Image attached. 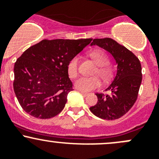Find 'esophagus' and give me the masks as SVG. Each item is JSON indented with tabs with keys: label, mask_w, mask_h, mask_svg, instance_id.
Instances as JSON below:
<instances>
[{
	"label": "esophagus",
	"mask_w": 159,
	"mask_h": 159,
	"mask_svg": "<svg viewBox=\"0 0 159 159\" xmlns=\"http://www.w3.org/2000/svg\"><path fill=\"white\" fill-rule=\"evenodd\" d=\"M80 92L81 93V94H82V95H83V96H84V97H86V96L88 95V93H87L83 92V91H80Z\"/></svg>",
	"instance_id": "34e87169"
}]
</instances>
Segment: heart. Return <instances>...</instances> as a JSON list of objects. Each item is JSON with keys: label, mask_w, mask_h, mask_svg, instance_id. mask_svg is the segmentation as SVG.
<instances>
[{"label": "heart", "mask_w": 159, "mask_h": 159, "mask_svg": "<svg viewBox=\"0 0 159 159\" xmlns=\"http://www.w3.org/2000/svg\"><path fill=\"white\" fill-rule=\"evenodd\" d=\"M89 56L92 58L98 68L95 71V74L99 75L103 80H107L111 77V71L109 67L107 66L108 59L106 55L100 50H93L89 52ZM78 64L79 57L74 56L69 61L67 64V73L70 78H76L78 75ZM101 85L100 78L97 76L92 77H81L75 83V87L80 91L87 92L100 87Z\"/></svg>", "instance_id": "b5f03b06"}]
</instances>
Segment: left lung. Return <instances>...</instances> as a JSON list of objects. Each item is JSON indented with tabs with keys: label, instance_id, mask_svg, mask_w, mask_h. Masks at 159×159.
Wrapping results in <instances>:
<instances>
[{
	"label": "left lung",
	"instance_id": "8db88e82",
	"mask_svg": "<svg viewBox=\"0 0 159 159\" xmlns=\"http://www.w3.org/2000/svg\"><path fill=\"white\" fill-rule=\"evenodd\" d=\"M90 45H97L112 56L117 73L106 89L111 95L96 93L98 101L89 110L101 119H118L132 107L137 100L142 80L141 62L131 51L111 39H93Z\"/></svg>",
	"mask_w": 159,
	"mask_h": 159
}]
</instances>
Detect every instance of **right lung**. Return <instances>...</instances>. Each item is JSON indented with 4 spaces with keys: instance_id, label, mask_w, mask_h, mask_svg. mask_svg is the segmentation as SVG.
<instances>
[{
    "instance_id": "right-lung-1",
    "label": "right lung",
    "mask_w": 159,
    "mask_h": 159,
    "mask_svg": "<svg viewBox=\"0 0 159 159\" xmlns=\"http://www.w3.org/2000/svg\"><path fill=\"white\" fill-rule=\"evenodd\" d=\"M92 39L42 40L17 59L14 90L27 114L48 119L63 110L73 83L67 64L89 45Z\"/></svg>"
}]
</instances>
